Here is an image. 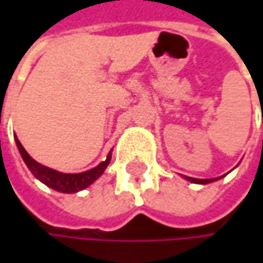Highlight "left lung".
I'll use <instances>...</instances> for the list:
<instances>
[{"label": "left lung", "mask_w": 263, "mask_h": 263, "mask_svg": "<svg viewBox=\"0 0 263 263\" xmlns=\"http://www.w3.org/2000/svg\"><path fill=\"white\" fill-rule=\"evenodd\" d=\"M186 180L192 181V183H196V184H208V183H212L218 178H206V180H199V178H193V177H186Z\"/></svg>", "instance_id": "left-lung-1"}]
</instances>
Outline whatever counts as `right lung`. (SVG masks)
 I'll return each mask as SVG.
<instances>
[{
    "instance_id": "1",
    "label": "right lung",
    "mask_w": 263,
    "mask_h": 263,
    "mask_svg": "<svg viewBox=\"0 0 263 263\" xmlns=\"http://www.w3.org/2000/svg\"><path fill=\"white\" fill-rule=\"evenodd\" d=\"M15 143H17L20 155L23 158L27 168L32 171V174L37 180H41L44 184L54 189L57 192H61V193H76V192H80V190L86 189L87 186H90L96 178L102 176V173L105 171V168L108 167V164L111 161V152H109L105 161H102L98 167L85 171V173H79V174H64V173H60V171H55L52 168H48L36 162L35 159L26 152L25 147L17 137H15Z\"/></svg>"
}]
</instances>
